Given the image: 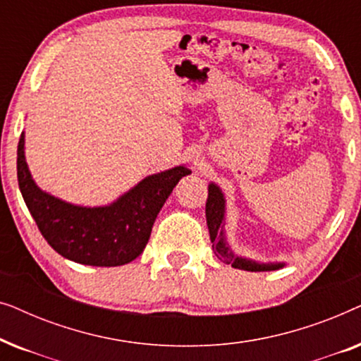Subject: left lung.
I'll return each instance as SVG.
<instances>
[{"instance_id": "left-lung-1", "label": "left lung", "mask_w": 361, "mask_h": 361, "mask_svg": "<svg viewBox=\"0 0 361 361\" xmlns=\"http://www.w3.org/2000/svg\"><path fill=\"white\" fill-rule=\"evenodd\" d=\"M207 226L210 231L212 248L220 259H224L226 264H231L236 269L243 271H274L284 268L286 263H258V261L245 258V256L236 255L231 246L226 241L225 231V215H226V200L225 194L215 182L209 184V199L205 205Z\"/></svg>"}]
</instances>
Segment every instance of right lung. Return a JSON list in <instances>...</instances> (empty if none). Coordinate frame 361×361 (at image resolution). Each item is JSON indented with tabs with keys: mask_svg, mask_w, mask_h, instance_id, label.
<instances>
[{
	"mask_svg": "<svg viewBox=\"0 0 361 361\" xmlns=\"http://www.w3.org/2000/svg\"><path fill=\"white\" fill-rule=\"evenodd\" d=\"M189 174V167L176 166L145 177L111 204L83 207L42 190L27 167L24 131L18 145L19 189L37 228L59 255L88 266H121L136 259L166 199Z\"/></svg>",
	"mask_w": 361,
	"mask_h": 361,
	"instance_id": "right-lung-1",
	"label": "right lung"
}]
</instances>
